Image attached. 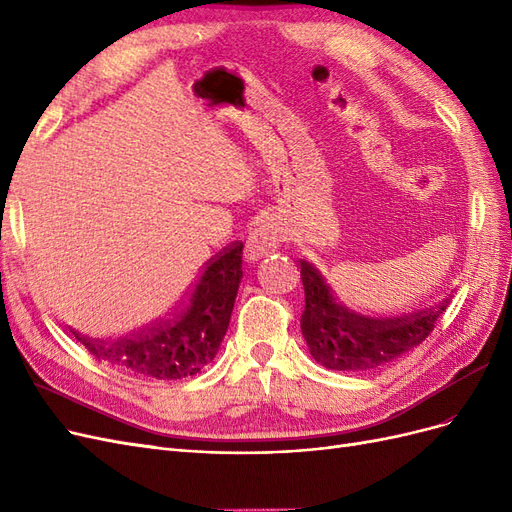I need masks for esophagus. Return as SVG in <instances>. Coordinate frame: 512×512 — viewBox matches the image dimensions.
Returning <instances> with one entry per match:
<instances>
[{
    "label": "esophagus",
    "mask_w": 512,
    "mask_h": 512,
    "mask_svg": "<svg viewBox=\"0 0 512 512\" xmlns=\"http://www.w3.org/2000/svg\"><path fill=\"white\" fill-rule=\"evenodd\" d=\"M283 242V236H280V229L276 223L266 221L257 225L253 232L246 238L244 244V259L246 261H257L261 257H266L276 251V246Z\"/></svg>",
    "instance_id": "esophagus-1"
}]
</instances>
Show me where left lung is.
I'll return each instance as SVG.
<instances>
[{
	"label": "left lung",
	"instance_id": "8db88e82",
	"mask_svg": "<svg viewBox=\"0 0 512 512\" xmlns=\"http://www.w3.org/2000/svg\"><path fill=\"white\" fill-rule=\"evenodd\" d=\"M306 308L300 327L317 364L338 372H364L391 364L419 346L451 304L453 295L436 306L402 315H364L346 306L321 270L300 259Z\"/></svg>",
	"mask_w": 512,
	"mask_h": 512
}]
</instances>
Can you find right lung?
<instances>
[{
	"label": "right lung",
	"instance_id": "right-lung-1",
	"mask_svg": "<svg viewBox=\"0 0 512 512\" xmlns=\"http://www.w3.org/2000/svg\"><path fill=\"white\" fill-rule=\"evenodd\" d=\"M242 249L236 242L212 257L172 317L112 342L72 334L95 359L127 374L155 381L193 376L214 359L227 332L242 280Z\"/></svg>",
	"mask_w": 512,
	"mask_h": 512
}]
</instances>
